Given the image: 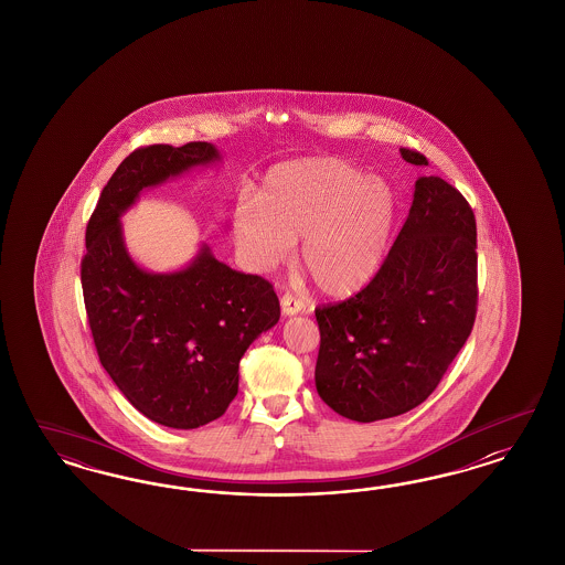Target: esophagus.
Listing matches in <instances>:
<instances>
[{
    "mask_svg": "<svg viewBox=\"0 0 565 565\" xmlns=\"http://www.w3.org/2000/svg\"><path fill=\"white\" fill-rule=\"evenodd\" d=\"M302 310H305V302L302 300L294 298L291 294H284L281 296V312H284V317H294V315H298Z\"/></svg>",
    "mask_w": 565,
    "mask_h": 565,
    "instance_id": "esophagus-1",
    "label": "esophagus"
}]
</instances>
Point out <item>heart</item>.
I'll return each instance as SVG.
<instances>
[{"mask_svg": "<svg viewBox=\"0 0 565 565\" xmlns=\"http://www.w3.org/2000/svg\"><path fill=\"white\" fill-rule=\"evenodd\" d=\"M395 222L392 186L340 157L275 166L258 199H239L232 234L250 271L286 263L302 238L300 263L321 294L348 298L375 277Z\"/></svg>", "mask_w": 565, "mask_h": 565, "instance_id": "1", "label": "heart"}]
</instances>
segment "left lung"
I'll return each instance as SVG.
<instances>
[{
    "label": "left lung",
    "mask_w": 565,
    "mask_h": 565,
    "mask_svg": "<svg viewBox=\"0 0 565 565\" xmlns=\"http://www.w3.org/2000/svg\"><path fill=\"white\" fill-rule=\"evenodd\" d=\"M399 153L428 166L425 154ZM315 317V385L329 408L375 423L423 404L477 317V222L462 194L439 175H420L408 220L373 281Z\"/></svg>",
    "instance_id": "left-lung-1"
}]
</instances>
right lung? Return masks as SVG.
I'll list each match as a JSON object with an SVG mask.
<instances>
[{
    "mask_svg": "<svg viewBox=\"0 0 565 565\" xmlns=\"http://www.w3.org/2000/svg\"><path fill=\"white\" fill-rule=\"evenodd\" d=\"M220 161L211 142L138 149L114 171L86 225L81 281L97 354L124 397L163 427L220 418L238 394L239 359L279 321L274 286L234 271L206 244L168 274L140 267L126 248L121 215L142 190Z\"/></svg>",
    "mask_w": 565,
    "mask_h": 565,
    "instance_id": "1",
    "label": "right lung"
}]
</instances>
